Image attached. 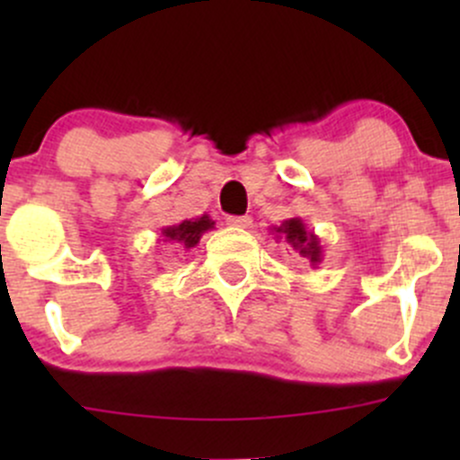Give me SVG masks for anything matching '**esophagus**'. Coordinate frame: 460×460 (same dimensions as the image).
Wrapping results in <instances>:
<instances>
[{"mask_svg": "<svg viewBox=\"0 0 460 460\" xmlns=\"http://www.w3.org/2000/svg\"><path fill=\"white\" fill-rule=\"evenodd\" d=\"M226 225L235 226V229H249L253 225V220L249 216H229L226 217Z\"/></svg>", "mask_w": 460, "mask_h": 460, "instance_id": "esophagus-1", "label": "esophagus"}]
</instances>
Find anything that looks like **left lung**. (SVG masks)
<instances>
[{
    "label": "left lung",
    "instance_id": "1",
    "mask_svg": "<svg viewBox=\"0 0 460 460\" xmlns=\"http://www.w3.org/2000/svg\"><path fill=\"white\" fill-rule=\"evenodd\" d=\"M271 234L280 240L285 238V243L294 249L296 256L307 260L314 269H318V264L323 262L324 249L320 244V238L305 226V222L300 217H289L280 226H273Z\"/></svg>",
    "mask_w": 460,
    "mask_h": 460
}]
</instances>
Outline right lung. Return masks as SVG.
Here are the masks:
<instances>
[{
  "instance_id": "add662e5",
  "label": "right lung",
  "mask_w": 460,
  "mask_h": 460,
  "mask_svg": "<svg viewBox=\"0 0 460 460\" xmlns=\"http://www.w3.org/2000/svg\"><path fill=\"white\" fill-rule=\"evenodd\" d=\"M216 229V222L204 213L200 217H191V220H182L178 225L164 226L160 234V243H175L182 249H191L200 243L202 234Z\"/></svg>"
}]
</instances>
